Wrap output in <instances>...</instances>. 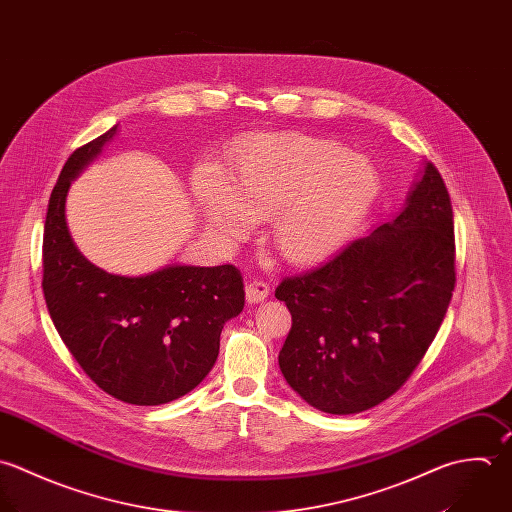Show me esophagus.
<instances>
[{
    "label": "esophagus",
    "instance_id": "34e87169",
    "mask_svg": "<svg viewBox=\"0 0 512 512\" xmlns=\"http://www.w3.org/2000/svg\"><path fill=\"white\" fill-rule=\"evenodd\" d=\"M270 294V286L262 280H252L248 286H246V300L248 304H258L262 300H266Z\"/></svg>",
    "mask_w": 512,
    "mask_h": 512
}]
</instances>
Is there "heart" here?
I'll return each instance as SVG.
<instances>
[{"label":"heart","instance_id":"1","mask_svg":"<svg viewBox=\"0 0 512 512\" xmlns=\"http://www.w3.org/2000/svg\"><path fill=\"white\" fill-rule=\"evenodd\" d=\"M379 190L377 172L334 141L270 135L234 153L232 188L216 176L198 182L208 222L240 238L254 220H272L276 248L296 264L332 254L365 216Z\"/></svg>","mask_w":512,"mask_h":512}]
</instances>
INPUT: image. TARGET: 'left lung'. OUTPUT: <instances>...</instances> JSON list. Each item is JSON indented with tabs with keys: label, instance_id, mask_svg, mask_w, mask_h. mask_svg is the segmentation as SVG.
Segmentation results:
<instances>
[{
	"label": "left lung",
	"instance_id": "1",
	"mask_svg": "<svg viewBox=\"0 0 512 512\" xmlns=\"http://www.w3.org/2000/svg\"><path fill=\"white\" fill-rule=\"evenodd\" d=\"M455 282L453 206L427 163L395 220L278 284L276 298L292 314L278 355L286 381L324 413L379 405L421 363Z\"/></svg>",
	"mask_w": 512,
	"mask_h": 512
}]
</instances>
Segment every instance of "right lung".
Segmentation results:
<instances>
[{
  "mask_svg": "<svg viewBox=\"0 0 512 512\" xmlns=\"http://www.w3.org/2000/svg\"><path fill=\"white\" fill-rule=\"evenodd\" d=\"M115 133L117 125L75 149L53 186L41 286L55 330L91 381L119 401L163 405L212 369L224 324L244 308V282L232 264L127 278L83 258L67 230L65 196Z\"/></svg>",
  "mask_w": 512,
  "mask_h": 512,
  "instance_id": "1",
  "label": "right lung"
}]
</instances>
